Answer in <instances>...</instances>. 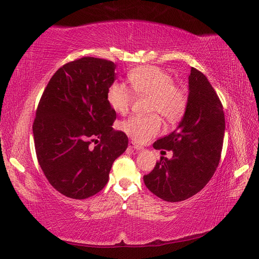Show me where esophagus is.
<instances>
[{
  "label": "esophagus",
  "mask_w": 259,
  "mask_h": 259,
  "mask_svg": "<svg viewBox=\"0 0 259 259\" xmlns=\"http://www.w3.org/2000/svg\"><path fill=\"white\" fill-rule=\"evenodd\" d=\"M128 147H130V148H132V149H136V150H143V149H144L142 146H140V145L135 144L134 142H130V144H128Z\"/></svg>",
  "instance_id": "1"
}]
</instances>
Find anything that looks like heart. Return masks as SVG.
<instances>
[{
  "mask_svg": "<svg viewBox=\"0 0 259 259\" xmlns=\"http://www.w3.org/2000/svg\"><path fill=\"white\" fill-rule=\"evenodd\" d=\"M132 89L136 94L150 97L149 113H158L169 123L178 122L184 116L188 97L181 87L175 84L171 75L156 66H143L127 74ZM106 99L111 108L125 114L131 108L134 94L124 82H113L109 87ZM160 118L157 114L148 116L133 115L121 123V130L134 142L143 144L159 133Z\"/></svg>",
  "mask_w": 259,
  "mask_h": 259,
  "instance_id": "b5f03b06",
  "label": "heart"
}]
</instances>
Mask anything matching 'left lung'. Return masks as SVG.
I'll return each instance as SVG.
<instances>
[{
  "label": "left lung",
  "instance_id": "obj_1",
  "mask_svg": "<svg viewBox=\"0 0 259 259\" xmlns=\"http://www.w3.org/2000/svg\"><path fill=\"white\" fill-rule=\"evenodd\" d=\"M224 131L223 105L215 90L202 72L191 68L185 115L177 130L153 145L155 149L172 150V158L161 156L144 176L145 186L168 202L187 200L202 190L218 168Z\"/></svg>",
  "mask_w": 259,
  "mask_h": 259
}]
</instances>
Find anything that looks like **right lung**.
Instances as JSON below:
<instances>
[{"label":"right lung","instance_id":"1","mask_svg":"<svg viewBox=\"0 0 259 259\" xmlns=\"http://www.w3.org/2000/svg\"><path fill=\"white\" fill-rule=\"evenodd\" d=\"M115 68L94 57L68 62L49 80L37 106V160L49 184L68 198L82 200L102 190L113 162L127 148L126 134L112 127L116 113L106 99Z\"/></svg>","mask_w":259,"mask_h":259}]
</instances>
